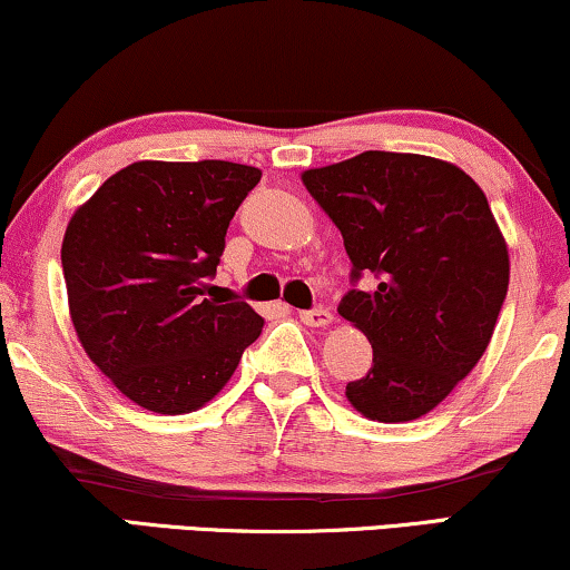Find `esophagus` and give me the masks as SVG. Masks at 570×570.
Masks as SVG:
<instances>
[{
    "mask_svg": "<svg viewBox=\"0 0 570 570\" xmlns=\"http://www.w3.org/2000/svg\"><path fill=\"white\" fill-rule=\"evenodd\" d=\"M299 321L309 328H326L334 323V315H331V309L326 307H315V309H302Z\"/></svg>",
    "mask_w": 570,
    "mask_h": 570,
    "instance_id": "1",
    "label": "esophagus"
}]
</instances>
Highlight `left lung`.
<instances>
[{"mask_svg":"<svg viewBox=\"0 0 570 570\" xmlns=\"http://www.w3.org/2000/svg\"><path fill=\"white\" fill-rule=\"evenodd\" d=\"M302 184L342 232L352 278H379L338 305L373 347L350 405L379 423L431 413L476 368L508 294V242L487 194L458 165L410 153L355 155Z\"/></svg>","mask_w":570,"mask_h":570,"instance_id":"obj_1","label":"left lung"}]
</instances>
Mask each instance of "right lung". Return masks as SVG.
<instances>
[{"label":"right lung","instance_id":"1","mask_svg":"<svg viewBox=\"0 0 570 570\" xmlns=\"http://www.w3.org/2000/svg\"><path fill=\"white\" fill-rule=\"evenodd\" d=\"M261 168L139 160L68 220L62 273L76 336L120 394L160 415L207 405L261 336L247 302L207 284Z\"/></svg>","mask_w":570,"mask_h":570}]
</instances>
